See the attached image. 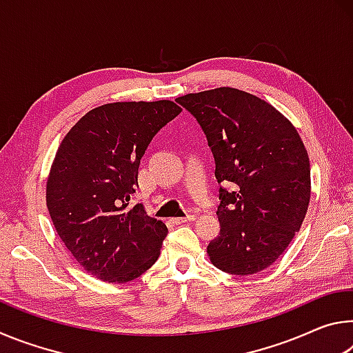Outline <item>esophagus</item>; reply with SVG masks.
<instances>
[{"mask_svg":"<svg viewBox=\"0 0 353 353\" xmlns=\"http://www.w3.org/2000/svg\"><path fill=\"white\" fill-rule=\"evenodd\" d=\"M196 219V214H187V216H183V218H174L172 221H174L176 224H183V223H190V221H194Z\"/></svg>","mask_w":353,"mask_h":353,"instance_id":"obj_1","label":"esophagus"}]
</instances>
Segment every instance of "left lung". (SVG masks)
<instances>
[{"label": "left lung", "instance_id": "8db88e82", "mask_svg": "<svg viewBox=\"0 0 353 353\" xmlns=\"http://www.w3.org/2000/svg\"><path fill=\"white\" fill-rule=\"evenodd\" d=\"M204 130L219 187V235L207 254L218 270L249 276L271 266L307 214L310 160L296 128L266 101L238 88L176 99Z\"/></svg>", "mask_w": 353, "mask_h": 353}]
</instances>
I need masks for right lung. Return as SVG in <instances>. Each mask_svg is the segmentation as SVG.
Wrapping results in <instances>:
<instances>
[{
	"mask_svg": "<svg viewBox=\"0 0 353 353\" xmlns=\"http://www.w3.org/2000/svg\"><path fill=\"white\" fill-rule=\"evenodd\" d=\"M182 112L172 101L112 103L65 135L46 182V205L76 261L93 277L124 283L160 255L168 229L141 204L129 208L149 143Z\"/></svg>",
	"mask_w": 353,
	"mask_h": 353,
	"instance_id": "1",
	"label": "right lung"
}]
</instances>
